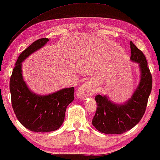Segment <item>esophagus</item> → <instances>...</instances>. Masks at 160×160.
Returning a JSON list of instances; mask_svg holds the SVG:
<instances>
[{"mask_svg": "<svg viewBox=\"0 0 160 160\" xmlns=\"http://www.w3.org/2000/svg\"><path fill=\"white\" fill-rule=\"evenodd\" d=\"M92 85L89 82H87L83 84L76 92V95L79 99H84L93 94L94 89L92 88Z\"/></svg>", "mask_w": 160, "mask_h": 160, "instance_id": "esophagus-1", "label": "esophagus"}]
</instances>
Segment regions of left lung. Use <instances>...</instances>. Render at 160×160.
Returning <instances> with one entry per match:
<instances>
[{
  "label": "left lung",
  "mask_w": 160,
  "mask_h": 160,
  "mask_svg": "<svg viewBox=\"0 0 160 160\" xmlns=\"http://www.w3.org/2000/svg\"><path fill=\"white\" fill-rule=\"evenodd\" d=\"M130 60L138 64L141 78L130 98L123 103H115L106 95L95 97L97 110L92 125L105 134H122L134 128L145 113L152 88V77L146 57L130 41Z\"/></svg>",
  "instance_id": "left-lung-1"
}]
</instances>
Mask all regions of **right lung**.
Listing matches in <instances>:
<instances>
[{
    "mask_svg": "<svg viewBox=\"0 0 160 160\" xmlns=\"http://www.w3.org/2000/svg\"><path fill=\"white\" fill-rule=\"evenodd\" d=\"M49 39L40 38L22 52L10 78L9 89L12 108L19 122L30 131L48 132L62 125L66 108L74 100V87L41 95L32 92L24 81L22 62L47 44Z\"/></svg>",
    "mask_w": 160,
    "mask_h": 160,
    "instance_id": "1",
    "label": "right lung"
}]
</instances>
